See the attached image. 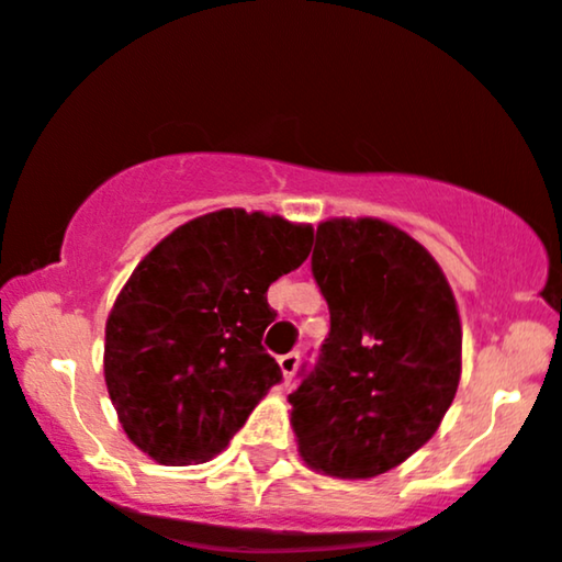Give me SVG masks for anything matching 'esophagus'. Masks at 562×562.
<instances>
[{
  "mask_svg": "<svg viewBox=\"0 0 562 562\" xmlns=\"http://www.w3.org/2000/svg\"><path fill=\"white\" fill-rule=\"evenodd\" d=\"M279 366H281V373H283V384H292L296 368H300V355H296V352L281 355Z\"/></svg>",
  "mask_w": 562,
  "mask_h": 562,
  "instance_id": "34e87169",
  "label": "esophagus"
}]
</instances>
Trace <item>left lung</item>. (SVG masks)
<instances>
[{
  "label": "left lung",
  "mask_w": 562,
  "mask_h": 562,
  "mask_svg": "<svg viewBox=\"0 0 562 562\" xmlns=\"http://www.w3.org/2000/svg\"><path fill=\"white\" fill-rule=\"evenodd\" d=\"M313 276L331 313L321 362L289 394L300 458L373 479L437 434L463 371V326L439 262L381 217H328Z\"/></svg>",
  "instance_id": "obj_1"
}]
</instances>
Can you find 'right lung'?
Listing matches in <instances>:
<instances>
[{
    "label": "right lung",
    "instance_id": "1",
    "mask_svg": "<svg viewBox=\"0 0 562 562\" xmlns=\"http://www.w3.org/2000/svg\"><path fill=\"white\" fill-rule=\"evenodd\" d=\"M313 226L215 210L144 255L104 326V384L128 437L162 465L207 463L281 381L262 349L268 286L307 260Z\"/></svg>",
    "mask_w": 562,
    "mask_h": 562
}]
</instances>
